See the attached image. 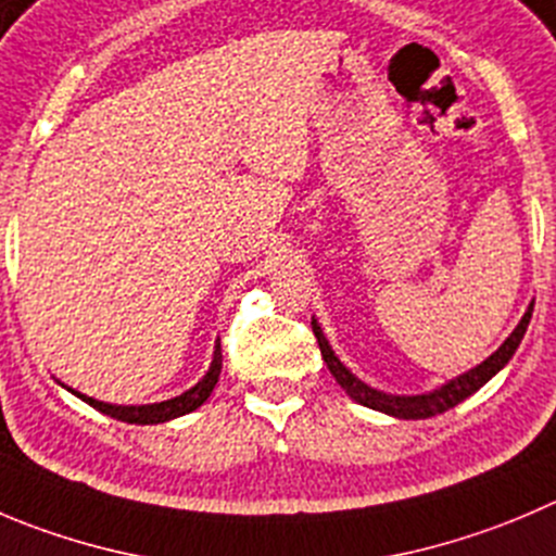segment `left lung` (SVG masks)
Returning a JSON list of instances; mask_svg holds the SVG:
<instances>
[{
  "label": "left lung",
  "instance_id": "obj_1",
  "mask_svg": "<svg viewBox=\"0 0 556 556\" xmlns=\"http://www.w3.org/2000/svg\"><path fill=\"white\" fill-rule=\"evenodd\" d=\"M532 305L535 303H530V308L525 311V316H521V321L516 325V330L505 338V343H502V346L496 349L491 357H485L480 366L458 374L456 379L445 382L442 388H433V390H428V393H417V395L384 393V390H377V388H371V384L363 382V379H357L336 357L330 341H327L325 332H321L319 321L311 319V325H314V336H316V341H319L321 357H325L327 368H330V374L336 377V382L346 390L349 399H354L357 404L368 406V409H377V412H384V415L401 417V420H426V417L442 415V412H447V409H453L456 404H462L464 399H469L472 393H478V390L483 388L491 377H496V374L507 366V361H510L513 354H516L521 338H525L527 325H530Z\"/></svg>",
  "mask_w": 556,
  "mask_h": 556
}]
</instances>
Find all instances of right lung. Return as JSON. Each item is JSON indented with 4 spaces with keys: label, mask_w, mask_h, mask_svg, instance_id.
Here are the masks:
<instances>
[{
    "label": "right lung",
    "mask_w": 556,
    "mask_h": 556,
    "mask_svg": "<svg viewBox=\"0 0 556 556\" xmlns=\"http://www.w3.org/2000/svg\"><path fill=\"white\" fill-rule=\"evenodd\" d=\"M220 366H224V354H220V343H218V346H215V354H213V363H210V371L204 374V377L199 379L193 388L185 390L182 395H174V399H168V401H157V404H141V406L105 404V401L89 399V395L78 393V390L67 388V384H62V388H67L73 395H78L81 401H87L89 406H94V409L103 412V415L116 417V420H123V422H136V426H152V422H166V420H174V417H182V415H188V412L199 409V406L210 399V393L215 390V384H218Z\"/></svg>",
    "instance_id": "obj_1"
}]
</instances>
